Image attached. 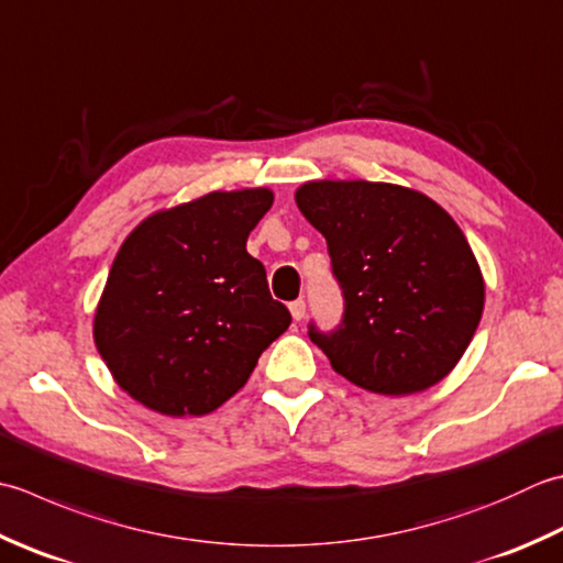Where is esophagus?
I'll return each instance as SVG.
<instances>
[{
    "label": "esophagus",
    "instance_id": "34e87169",
    "mask_svg": "<svg viewBox=\"0 0 563 563\" xmlns=\"http://www.w3.org/2000/svg\"><path fill=\"white\" fill-rule=\"evenodd\" d=\"M305 312H307V305H305L302 297H300V300L290 302V314H292V319H297V322H300V319L305 317Z\"/></svg>",
    "mask_w": 563,
    "mask_h": 563
}]
</instances>
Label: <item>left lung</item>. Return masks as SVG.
Instances as JSON below:
<instances>
[{"label":"left lung","mask_w":563,"mask_h":563,"mask_svg":"<svg viewBox=\"0 0 563 563\" xmlns=\"http://www.w3.org/2000/svg\"><path fill=\"white\" fill-rule=\"evenodd\" d=\"M327 239L341 322L310 339L363 390L432 388L464 356L483 314V275L464 231L427 195L390 183L319 180L295 195Z\"/></svg>","instance_id":"8db88e82"}]
</instances>
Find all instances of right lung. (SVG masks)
I'll return each mask as SVG.
<instances>
[{"label": "right lung", "mask_w": 563, "mask_h": 563, "mask_svg": "<svg viewBox=\"0 0 563 563\" xmlns=\"http://www.w3.org/2000/svg\"><path fill=\"white\" fill-rule=\"evenodd\" d=\"M271 205L266 187L209 192L126 236L97 307L95 344L131 398L170 417L212 412L290 327L246 251Z\"/></svg>", "instance_id": "right-lung-1"}]
</instances>
